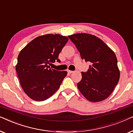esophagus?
<instances>
[{
  "instance_id": "34e87169",
  "label": "esophagus",
  "mask_w": 133,
  "mask_h": 133,
  "mask_svg": "<svg viewBox=\"0 0 133 133\" xmlns=\"http://www.w3.org/2000/svg\"><path fill=\"white\" fill-rule=\"evenodd\" d=\"M67 71H68V72L69 74H71V73H72V72H73V71H70V70H68Z\"/></svg>"
}]
</instances>
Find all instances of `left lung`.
<instances>
[{
  "mask_svg": "<svg viewBox=\"0 0 133 133\" xmlns=\"http://www.w3.org/2000/svg\"><path fill=\"white\" fill-rule=\"evenodd\" d=\"M76 45L81 58L90 63L87 72H82L77 83L80 92L87 100L97 102L106 99L117 85L120 77L114 52L99 38L79 33L68 36Z\"/></svg>",
  "mask_w": 133,
  "mask_h": 133,
  "instance_id": "obj_1",
  "label": "left lung"
}]
</instances>
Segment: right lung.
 Instances as JSON below:
<instances>
[{
    "label": "right lung",
    "instance_id": "right-lung-1",
    "mask_svg": "<svg viewBox=\"0 0 133 133\" xmlns=\"http://www.w3.org/2000/svg\"><path fill=\"white\" fill-rule=\"evenodd\" d=\"M68 41L60 34L37 37L26 45L18 56L16 70L23 91L36 101L48 99L59 88L66 76V71L50 68Z\"/></svg>",
    "mask_w": 133,
    "mask_h": 133
}]
</instances>
